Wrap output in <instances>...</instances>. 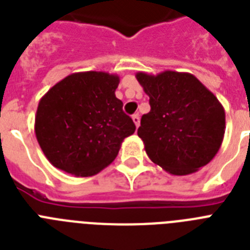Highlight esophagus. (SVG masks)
Here are the masks:
<instances>
[{"label":"esophagus","instance_id":"obj_1","mask_svg":"<svg viewBox=\"0 0 250 250\" xmlns=\"http://www.w3.org/2000/svg\"><path fill=\"white\" fill-rule=\"evenodd\" d=\"M132 121H133V123H135L136 128H139V125H140V115L139 114H133V115H132Z\"/></svg>","mask_w":250,"mask_h":250}]
</instances>
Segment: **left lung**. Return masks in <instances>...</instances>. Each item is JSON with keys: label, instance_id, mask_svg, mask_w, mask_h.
Here are the masks:
<instances>
[{"label": "left lung", "instance_id": "8db88e82", "mask_svg": "<svg viewBox=\"0 0 250 250\" xmlns=\"http://www.w3.org/2000/svg\"><path fill=\"white\" fill-rule=\"evenodd\" d=\"M136 78L150 97L137 135L151 162L176 176L194 173L214 158L225 135V109L195 76L166 70Z\"/></svg>", "mask_w": 250, "mask_h": 250}]
</instances>
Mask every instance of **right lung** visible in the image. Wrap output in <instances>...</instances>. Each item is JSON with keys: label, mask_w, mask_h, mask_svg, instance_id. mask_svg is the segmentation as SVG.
I'll list each match as a JSON object with an SVG mask.
<instances>
[{"label": "right lung", "mask_w": 250, "mask_h": 250, "mask_svg": "<svg viewBox=\"0 0 250 250\" xmlns=\"http://www.w3.org/2000/svg\"><path fill=\"white\" fill-rule=\"evenodd\" d=\"M117 74L73 73L51 87L40 100L34 132L54 167L88 177L117 158L136 125L115 97Z\"/></svg>", "instance_id": "obj_1"}]
</instances>
